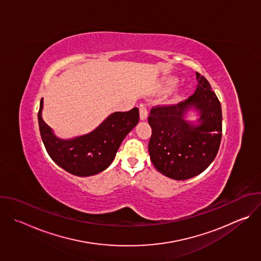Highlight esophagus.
I'll list each match as a JSON object with an SVG mask.
<instances>
[{
	"label": "esophagus",
	"instance_id": "obj_1",
	"mask_svg": "<svg viewBox=\"0 0 261 261\" xmlns=\"http://www.w3.org/2000/svg\"><path fill=\"white\" fill-rule=\"evenodd\" d=\"M139 116L141 120H145L147 117V108L145 105H140L139 107Z\"/></svg>",
	"mask_w": 261,
	"mask_h": 261
}]
</instances>
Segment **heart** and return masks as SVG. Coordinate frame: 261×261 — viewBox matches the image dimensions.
Instances as JSON below:
<instances>
[{
    "label": "heart",
    "mask_w": 261,
    "mask_h": 261,
    "mask_svg": "<svg viewBox=\"0 0 261 261\" xmlns=\"http://www.w3.org/2000/svg\"><path fill=\"white\" fill-rule=\"evenodd\" d=\"M175 83H176V82H175L174 80H170V81H168V82H167V87H168V88L173 87V86L175 85Z\"/></svg>",
    "instance_id": "obj_1"
}]
</instances>
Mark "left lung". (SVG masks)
<instances>
[{
  "instance_id": "8db88e82",
  "label": "left lung",
  "mask_w": 261,
  "mask_h": 261,
  "mask_svg": "<svg viewBox=\"0 0 261 261\" xmlns=\"http://www.w3.org/2000/svg\"><path fill=\"white\" fill-rule=\"evenodd\" d=\"M195 93L177 104L153 106L148 114L152 135L148 152L158 171L173 179L191 178L214 161L222 137L221 103L204 76L196 72ZM191 107L201 113L202 122L193 127L183 121Z\"/></svg>"
}]
</instances>
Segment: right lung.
<instances>
[{"label":"right lung","instance_id":"add662e5","mask_svg":"<svg viewBox=\"0 0 261 261\" xmlns=\"http://www.w3.org/2000/svg\"><path fill=\"white\" fill-rule=\"evenodd\" d=\"M40 101L38 123L42 141L50 158L68 172L88 176L106 169L113 162L126 135L139 120L137 107L109 116L95 131L71 140L57 138L41 117Z\"/></svg>","mask_w":261,"mask_h":261}]
</instances>
